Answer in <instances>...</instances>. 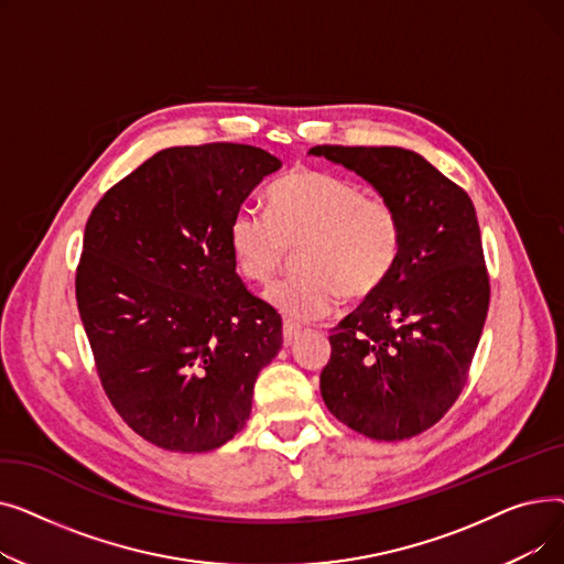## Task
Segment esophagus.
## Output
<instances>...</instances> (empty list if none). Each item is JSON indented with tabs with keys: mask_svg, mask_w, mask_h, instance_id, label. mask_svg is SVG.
I'll return each instance as SVG.
<instances>
[{
	"mask_svg": "<svg viewBox=\"0 0 564 564\" xmlns=\"http://www.w3.org/2000/svg\"><path fill=\"white\" fill-rule=\"evenodd\" d=\"M300 332H302V329H300L297 322L285 319V322H283V343H285V345H292L294 340H297Z\"/></svg>",
	"mask_w": 564,
	"mask_h": 564,
	"instance_id": "1",
	"label": "esophagus"
}]
</instances>
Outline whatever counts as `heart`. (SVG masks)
Here are the masks:
<instances>
[{
    "mask_svg": "<svg viewBox=\"0 0 564 564\" xmlns=\"http://www.w3.org/2000/svg\"><path fill=\"white\" fill-rule=\"evenodd\" d=\"M270 215L237 210L228 247L237 272L270 285L297 251L302 270L267 292L294 319H315L347 302H366L387 285L402 253V217L391 198L343 175L294 169L267 194Z\"/></svg>",
    "mask_w": 564,
    "mask_h": 564,
    "instance_id": "heart-1",
    "label": "heart"
}]
</instances>
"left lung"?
<instances>
[{
    "label": "left lung",
    "mask_w": 564,
    "mask_h": 564,
    "mask_svg": "<svg viewBox=\"0 0 564 564\" xmlns=\"http://www.w3.org/2000/svg\"><path fill=\"white\" fill-rule=\"evenodd\" d=\"M393 200L402 253L375 297L334 334L319 375L334 416L377 441L411 438L459 398L489 311V274L468 194L413 151L395 145H315Z\"/></svg>",
    "instance_id": "left-lung-1"
}]
</instances>
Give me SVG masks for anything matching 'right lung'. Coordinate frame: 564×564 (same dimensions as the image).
<instances>
[{
  "label": "right lung",
  "mask_w": 564,
  "mask_h": 564,
  "mask_svg": "<svg viewBox=\"0 0 564 564\" xmlns=\"http://www.w3.org/2000/svg\"><path fill=\"white\" fill-rule=\"evenodd\" d=\"M281 160L177 145L116 183L84 230L75 294L102 389L145 441L205 453L242 432L281 315L235 272L228 228Z\"/></svg>",
  "instance_id": "add662e5"
}]
</instances>
